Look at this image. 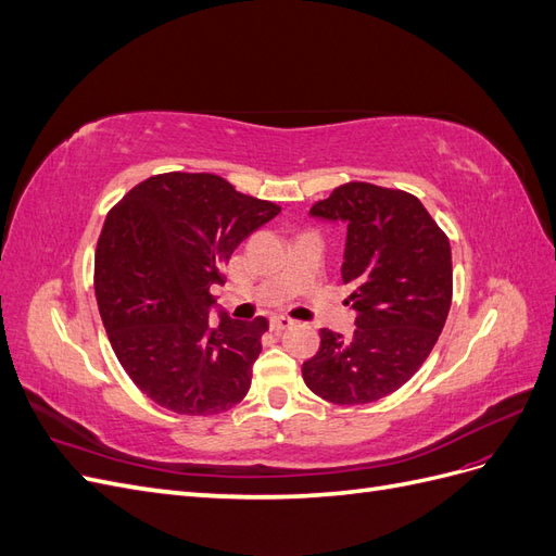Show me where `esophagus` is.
Wrapping results in <instances>:
<instances>
[{"label": "esophagus", "mask_w": 556, "mask_h": 556, "mask_svg": "<svg viewBox=\"0 0 556 556\" xmlns=\"http://www.w3.org/2000/svg\"><path fill=\"white\" fill-rule=\"evenodd\" d=\"M294 325V319L285 317V315H278V317H271V329L274 331H282V329H290Z\"/></svg>", "instance_id": "1"}]
</instances>
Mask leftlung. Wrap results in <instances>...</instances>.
<instances>
[{
    "label": "left lung",
    "instance_id": "8db88e82",
    "mask_svg": "<svg viewBox=\"0 0 556 556\" xmlns=\"http://www.w3.org/2000/svg\"><path fill=\"white\" fill-rule=\"evenodd\" d=\"M311 215L348 227L341 276L357 329H319L301 374L329 403H374L406 384L439 341L452 304L450 241L417 197L371 182L341 185Z\"/></svg>",
    "mask_w": 556,
    "mask_h": 556
}]
</instances>
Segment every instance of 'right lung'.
<instances>
[{
  "label": "right lung",
  "mask_w": 556,
  "mask_h": 556,
  "mask_svg": "<svg viewBox=\"0 0 556 556\" xmlns=\"http://www.w3.org/2000/svg\"><path fill=\"white\" fill-rule=\"evenodd\" d=\"M280 213L215 174H160L109 211L94 255L99 315L139 390L178 415L225 413L248 394L266 317L220 315L211 285L231 252Z\"/></svg>",
  "instance_id": "obj_1"
}]
</instances>
